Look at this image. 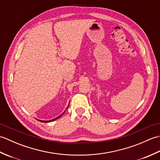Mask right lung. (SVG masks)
I'll use <instances>...</instances> for the list:
<instances>
[{
  "label": "right lung",
  "instance_id": "add662e5",
  "mask_svg": "<svg viewBox=\"0 0 160 160\" xmlns=\"http://www.w3.org/2000/svg\"><path fill=\"white\" fill-rule=\"evenodd\" d=\"M69 105H68V107H67V108H68V107H69ZM65 111H66V110L65 111H64V112H63V113H62V114H61V115H59V116H58L57 118H54V119H53V120H47V121H45V120H38V121H40V122H45V123H47V122H52V121H54V120H57V119H58V118H60L61 116H62V115L64 113H65Z\"/></svg>",
  "mask_w": 160,
  "mask_h": 160
}]
</instances>
